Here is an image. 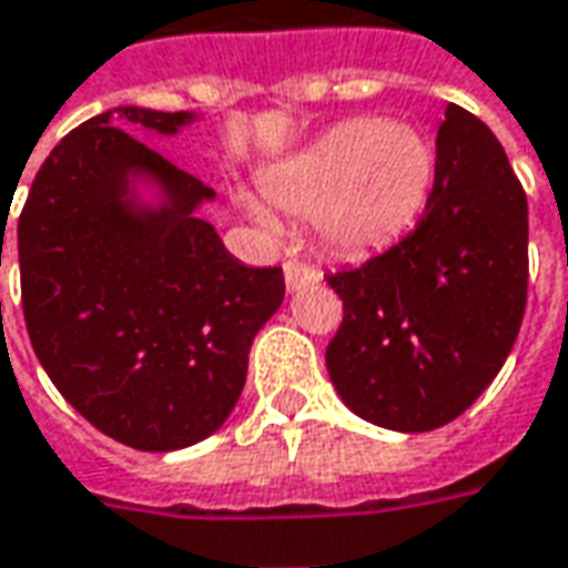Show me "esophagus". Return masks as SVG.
I'll use <instances>...</instances> for the list:
<instances>
[{"label":"esophagus","mask_w":568,"mask_h":568,"mask_svg":"<svg viewBox=\"0 0 568 568\" xmlns=\"http://www.w3.org/2000/svg\"><path fill=\"white\" fill-rule=\"evenodd\" d=\"M285 288L288 292H297V288H304V285L320 283V271L311 267V264H301V261H285Z\"/></svg>","instance_id":"esophagus-1"}]
</instances>
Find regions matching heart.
Here are the masks:
<instances>
[{
	"instance_id": "heart-1",
	"label": "heart",
	"mask_w": 568,
	"mask_h": 568,
	"mask_svg": "<svg viewBox=\"0 0 568 568\" xmlns=\"http://www.w3.org/2000/svg\"><path fill=\"white\" fill-rule=\"evenodd\" d=\"M436 181L434 141L408 125L363 116L338 122L307 150L264 174L267 200L285 215L316 217L328 248L363 255L384 248L418 224ZM245 212L261 227H276L261 202Z\"/></svg>"
}]
</instances>
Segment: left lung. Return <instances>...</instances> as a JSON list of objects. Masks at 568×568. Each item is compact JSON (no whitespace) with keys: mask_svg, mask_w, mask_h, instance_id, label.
<instances>
[{"mask_svg":"<svg viewBox=\"0 0 568 568\" xmlns=\"http://www.w3.org/2000/svg\"><path fill=\"white\" fill-rule=\"evenodd\" d=\"M325 280L344 301L325 368L347 408L399 434L470 408L517 341L529 283V205L489 125L446 106L418 227Z\"/></svg>","mask_w":568,"mask_h":568,"instance_id":"1","label":"left lung"}]
</instances>
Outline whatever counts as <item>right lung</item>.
I'll use <instances>...</instances> for the list:
<instances>
[{
	"instance_id": "obj_1",
	"label": "right lung",
	"mask_w": 568,
	"mask_h": 568,
	"mask_svg": "<svg viewBox=\"0 0 568 568\" xmlns=\"http://www.w3.org/2000/svg\"><path fill=\"white\" fill-rule=\"evenodd\" d=\"M193 119L116 106L82 122L36 172L18 221L39 363L82 418L141 452L184 449L227 422L285 295L280 267H245L200 217L215 190L125 132L172 138Z\"/></svg>"
}]
</instances>
